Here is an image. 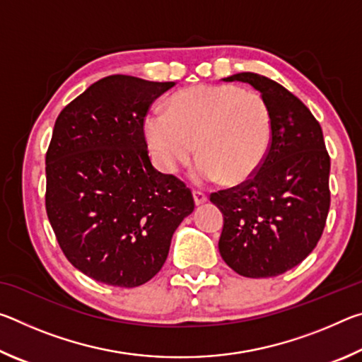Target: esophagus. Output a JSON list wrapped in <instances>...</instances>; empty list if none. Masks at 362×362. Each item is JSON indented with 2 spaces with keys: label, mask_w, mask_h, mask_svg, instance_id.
I'll return each instance as SVG.
<instances>
[{
  "label": "esophagus",
  "mask_w": 362,
  "mask_h": 362,
  "mask_svg": "<svg viewBox=\"0 0 362 362\" xmlns=\"http://www.w3.org/2000/svg\"><path fill=\"white\" fill-rule=\"evenodd\" d=\"M193 199H194L196 206H201L207 201V196L204 193H201V192H193Z\"/></svg>",
  "instance_id": "obj_1"
}]
</instances>
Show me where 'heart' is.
Listing matches in <instances>:
<instances>
[{"label":"heart","instance_id":"obj_1","mask_svg":"<svg viewBox=\"0 0 362 362\" xmlns=\"http://www.w3.org/2000/svg\"><path fill=\"white\" fill-rule=\"evenodd\" d=\"M144 132L155 166L174 174L194 150L192 173L199 185H241L259 173L273 139V116L259 93L235 84H199L169 100L168 112L145 116Z\"/></svg>","mask_w":362,"mask_h":362}]
</instances>
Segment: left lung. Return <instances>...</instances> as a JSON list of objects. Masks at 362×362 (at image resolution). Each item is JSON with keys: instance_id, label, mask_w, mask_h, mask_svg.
Wrapping results in <instances>:
<instances>
[{"instance_id": "left-lung-1", "label": "left lung", "mask_w": 362, "mask_h": 362, "mask_svg": "<svg viewBox=\"0 0 362 362\" xmlns=\"http://www.w3.org/2000/svg\"><path fill=\"white\" fill-rule=\"evenodd\" d=\"M223 81L252 86L273 116L268 156L252 179L211 194L223 214L218 250L246 278H272L297 267L322 235L330 206V158L322 129L283 86L244 71Z\"/></svg>"}]
</instances>
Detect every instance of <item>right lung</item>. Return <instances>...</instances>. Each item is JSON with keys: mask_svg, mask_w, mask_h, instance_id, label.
<instances>
[{"mask_svg": "<svg viewBox=\"0 0 362 362\" xmlns=\"http://www.w3.org/2000/svg\"><path fill=\"white\" fill-rule=\"evenodd\" d=\"M175 83L112 75L90 84L54 124L46 212L73 267L99 283L137 287L168 259L193 212L192 192L151 166L144 119Z\"/></svg>", "mask_w": 362, "mask_h": 362, "instance_id": "obj_1", "label": "right lung"}]
</instances>
